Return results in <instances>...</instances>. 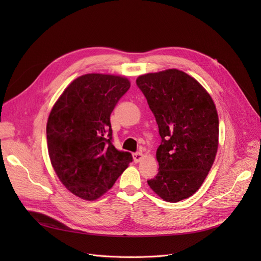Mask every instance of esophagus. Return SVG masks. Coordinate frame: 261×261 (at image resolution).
I'll return each mask as SVG.
<instances>
[{"label":"esophagus","instance_id":"34e87169","mask_svg":"<svg viewBox=\"0 0 261 261\" xmlns=\"http://www.w3.org/2000/svg\"><path fill=\"white\" fill-rule=\"evenodd\" d=\"M133 159H134V162H135V163L140 162L141 160L144 159L143 152H136V153H134V154H133Z\"/></svg>","mask_w":261,"mask_h":261}]
</instances>
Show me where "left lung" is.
Wrapping results in <instances>:
<instances>
[{"label": "left lung", "instance_id": "left-lung-1", "mask_svg": "<svg viewBox=\"0 0 261 261\" xmlns=\"http://www.w3.org/2000/svg\"><path fill=\"white\" fill-rule=\"evenodd\" d=\"M137 86L154 114L161 136L159 172L148 180L168 202L194 195L206 179L219 146V117L209 92L176 68L140 75Z\"/></svg>", "mask_w": 261, "mask_h": 261}]
</instances>
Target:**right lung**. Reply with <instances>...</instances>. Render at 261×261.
Instances as JSON below:
<instances>
[{
	"mask_svg": "<svg viewBox=\"0 0 261 261\" xmlns=\"http://www.w3.org/2000/svg\"><path fill=\"white\" fill-rule=\"evenodd\" d=\"M128 78L91 73L77 77L49 114L46 141L52 167L73 195L88 201L103 196L133 161L112 145L110 122Z\"/></svg>",
	"mask_w": 261,
	"mask_h": 261,
	"instance_id": "add662e5",
	"label": "right lung"
}]
</instances>
